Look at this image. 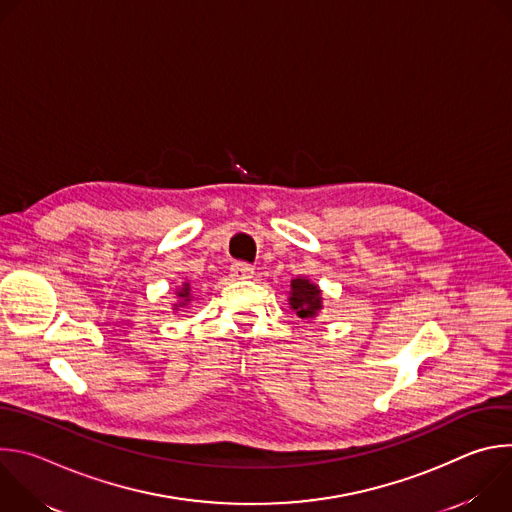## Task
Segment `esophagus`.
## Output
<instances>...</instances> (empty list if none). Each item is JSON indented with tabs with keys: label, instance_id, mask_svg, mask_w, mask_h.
<instances>
[{
	"label": "esophagus",
	"instance_id": "1",
	"mask_svg": "<svg viewBox=\"0 0 512 512\" xmlns=\"http://www.w3.org/2000/svg\"><path fill=\"white\" fill-rule=\"evenodd\" d=\"M255 275V269L251 267V265H247V263H233V267H231V277L233 279H251Z\"/></svg>",
	"mask_w": 512,
	"mask_h": 512
}]
</instances>
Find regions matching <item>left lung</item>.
I'll return each mask as SVG.
<instances>
[{
    "label": "left lung",
    "instance_id": "1",
    "mask_svg": "<svg viewBox=\"0 0 512 512\" xmlns=\"http://www.w3.org/2000/svg\"><path fill=\"white\" fill-rule=\"evenodd\" d=\"M287 304L289 308L296 312L298 318L302 320H314L322 308H324V300H322V289L318 287V283L310 281L308 277H296L291 279L289 283V291H287Z\"/></svg>",
    "mask_w": 512,
    "mask_h": 512
}]
</instances>
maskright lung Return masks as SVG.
I'll return each instance as SVG.
<instances>
[{"label":"right lung","instance_id":"add662e5","mask_svg":"<svg viewBox=\"0 0 512 512\" xmlns=\"http://www.w3.org/2000/svg\"><path fill=\"white\" fill-rule=\"evenodd\" d=\"M190 302H192V287H190V281H182V285L176 287V302L172 304V310H174V312L188 310Z\"/></svg>","mask_w":512,"mask_h":512}]
</instances>
